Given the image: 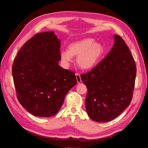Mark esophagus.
Masks as SVG:
<instances>
[{"mask_svg": "<svg viewBox=\"0 0 148 148\" xmlns=\"http://www.w3.org/2000/svg\"><path fill=\"white\" fill-rule=\"evenodd\" d=\"M75 75H76V77H77L78 83H81L82 82V79H81V77H80V75L78 73H76Z\"/></svg>", "mask_w": 148, "mask_h": 148, "instance_id": "esophagus-1", "label": "esophagus"}]
</instances>
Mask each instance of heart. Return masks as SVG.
<instances>
[{
    "label": "heart",
    "instance_id": "obj_1",
    "mask_svg": "<svg viewBox=\"0 0 148 148\" xmlns=\"http://www.w3.org/2000/svg\"><path fill=\"white\" fill-rule=\"evenodd\" d=\"M105 53V48L100 42H95L92 38H86L71 43L68 51L60 52L62 61L67 64L77 57V64L83 70H89L95 68L99 63Z\"/></svg>",
    "mask_w": 148,
    "mask_h": 148
}]
</instances>
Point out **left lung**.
<instances>
[{
  "instance_id": "1",
  "label": "left lung",
  "mask_w": 148,
  "mask_h": 148,
  "mask_svg": "<svg viewBox=\"0 0 148 148\" xmlns=\"http://www.w3.org/2000/svg\"><path fill=\"white\" fill-rule=\"evenodd\" d=\"M114 39V46L104 59L81 75L88 89V115L97 122H109L127 109L135 86V60L124 40L116 34Z\"/></svg>"
}]
</instances>
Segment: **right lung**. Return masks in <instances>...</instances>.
I'll return each instance as SVG.
<instances>
[{
	"instance_id": "right-lung-1",
	"label": "right lung",
	"mask_w": 148,
	"mask_h": 148,
	"mask_svg": "<svg viewBox=\"0 0 148 148\" xmlns=\"http://www.w3.org/2000/svg\"><path fill=\"white\" fill-rule=\"evenodd\" d=\"M60 47L53 31L37 33L21 48L13 64L18 100L34 116L56 115L77 83L74 72L59 65Z\"/></svg>"
}]
</instances>
